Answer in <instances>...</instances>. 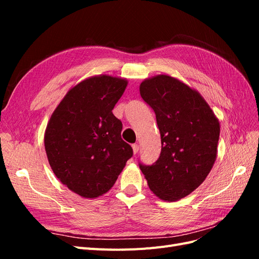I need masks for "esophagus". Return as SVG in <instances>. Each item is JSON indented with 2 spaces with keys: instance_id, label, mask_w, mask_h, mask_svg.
Segmentation results:
<instances>
[{
  "instance_id": "34e87169",
  "label": "esophagus",
  "mask_w": 259,
  "mask_h": 259,
  "mask_svg": "<svg viewBox=\"0 0 259 259\" xmlns=\"http://www.w3.org/2000/svg\"><path fill=\"white\" fill-rule=\"evenodd\" d=\"M132 148H133V152H134V154H136L138 152V150H139V146L137 144H134V145L132 146Z\"/></svg>"
}]
</instances>
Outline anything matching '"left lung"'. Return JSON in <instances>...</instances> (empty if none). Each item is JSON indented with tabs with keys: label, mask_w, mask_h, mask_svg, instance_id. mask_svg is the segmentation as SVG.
I'll use <instances>...</instances> for the list:
<instances>
[{
	"label": "left lung",
	"mask_w": 259,
	"mask_h": 259,
	"mask_svg": "<svg viewBox=\"0 0 259 259\" xmlns=\"http://www.w3.org/2000/svg\"><path fill=\"white\" fill-rule=\"evenodd\" d=\"M142 98L156 116L162 149L150 166L139 167L159 199L175 202L204 182L217 156L221 125L201 94L167 74L140 83Z\"/></svg>",
	"instance_id": "1"
}]
</instances>
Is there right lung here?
<instances>
[{"label":"right lung","instance_id":"add662e5","mask_svg":"<svg viewBox=\"0 0 259 259\" xmlns=\"http://www.w3.org/2000/svg\"><path fill=\"white\" fill-rule=\"evenodd\" d=\"M127 83L109 74L79 82L67 92L46 126L44 146L54 174L82 198L107 193L133 155L121 138L122 122L112 113Z\"/></svg>","mask_w":259,"mask_h":259}]
</instances>
